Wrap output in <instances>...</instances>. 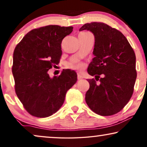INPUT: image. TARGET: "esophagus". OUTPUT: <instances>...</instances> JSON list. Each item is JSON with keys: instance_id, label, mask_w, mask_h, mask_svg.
I'll list each match as a JSON object with an SVG mask.
<instances>
[{"instance_id": "esophagus-1", "label": "esophagus", "mask_w": 147, "mask_h": 147, "mask_svg": "<svg viewBox=\"0 0 147 147\" xmlns=\"http://www.w3.org/2000/svg\"><path fill=\"white\" fill-rule=\"evenodd\" d=\"M83 78H84V77L81 75V74H78V80H80L83 79Z\"/></svg>"}]
</instances>
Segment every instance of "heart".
Instances as JSON below:
<instances>
[{"label": "heart", "mask_w": 147, "mask_h": 147, "mask_svg": "<svg viewBox=\"0 0 147 147\" xmlns=\"http://www.w3.org/2000/svg\"><path fill=\"white\" fill-rule=\"evenodd\" d=\"M70 67L75 69H81L82 68V64L80 63H74L70 65Z\"/></svg>", "instance_id": "obj_1"}]
</instances>
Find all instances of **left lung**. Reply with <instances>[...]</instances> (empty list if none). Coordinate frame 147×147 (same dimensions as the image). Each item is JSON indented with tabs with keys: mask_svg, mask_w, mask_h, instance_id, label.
Returning a JSON list of instances; mask_svg holds the SVG:
<instances>
[{
	"mask_svg": "<svg viewBox=\"0 0 147 147\" xmlns=\"http://www.w3.org/2000/svg\"><path fill=\"white\" fill-rule=\"evenodd\" d=\"M94 35V57L88 73L99 80H88L90 88L86 102L92 111L101 116L113 115L126 105L132 95L136 79V56L121 32L103 23H86L80 29Z\"/></svg>",
	"mask_w": 147,
	"mask_h": 147,
	"instance_id": "obj_1",
	"label": "left lung"
}]
</instances>
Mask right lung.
<instances>
[{"instance_id":"obj_1","label":"right lung","mask_w":147,"mask_h":147,"mask_svg":"<svg viewBox=\"0 0 147 147\" xmlns=\"http://www.w3.org/2000/svg\"><path fill=\"white\" fill-rule=\"evenodd\" d=\"M73 27L48 25L31 30L16 46L12 67L15 92L24 108L32 116L45 118L63 105L66 92L77 82L73 70H63L50 78L48 70L58 64L61 44Z\"/></svg>"}]
</instances>
